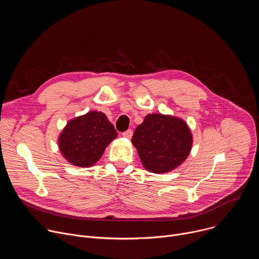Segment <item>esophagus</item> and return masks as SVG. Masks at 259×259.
I'll use <instances>...</instances> for the list:
<instances>
[{
    "instance_id": "1",
    "label": "esophagus",
    "mask_w": 259,
    "mask_h": 259,
    "mask_svg": "<svg viewBox=\"0 0 259 259\" xmlns=\"http://www.w3.org/2000/svg\"><path fill=\"white\" fill-rule=\"evenodd\" d=\"M122 135H123L124 137H126V138H131V137H132V135H133V131H132L131 129H128L127 131L123 132V133H122Z\"/></svg>"
}]
</instances>
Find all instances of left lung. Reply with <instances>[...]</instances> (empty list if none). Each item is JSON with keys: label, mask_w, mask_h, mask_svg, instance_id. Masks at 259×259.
<instances>
[{"label": "left lung", "mask_w": 259, "mask_h": 259, "mask_svg": "<svg viewBox=\"0 0 259 259\" xmlns=\"http://www.w3.org/2000/svg\"><path fill=\"white\" fill-rule=\"evenodd\" d=\"M132 143L145 169L165 173L188 158L193 137L187 123L181 119L152 114L135 129Z\"/></svg>", "instance_id": "1"}]
</instances>
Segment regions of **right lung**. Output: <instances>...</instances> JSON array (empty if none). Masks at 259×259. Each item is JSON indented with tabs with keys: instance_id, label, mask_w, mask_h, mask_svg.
Masks as SVG:
<instances>
[{
	"instance_id": "1",
	"label": "right lung",
	"mask_w": 259,
	"mask_h": 259,
	"mask_svg": "<svg viewBox=\"0 0 259 259\" xmlns=\"http://www.w3.org/2000/svg\"><path fill=\"white\" fill-rule=\"evenodd\" d=\"M117 137V131L106 116L90 112L67 123L59 136V150L72 165L90 167L104 153L109 142Z\"/></svg>"
}]
</instances>
